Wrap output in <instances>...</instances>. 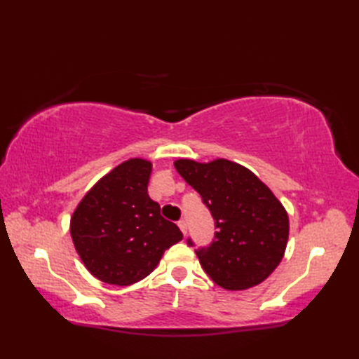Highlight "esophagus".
<instances>
[{"instance_id": "34e87169", "label": "esophagus", "mask_w": 359, "mask_h": 359, "mask_svg": "<svg viewBox=\"0 0 359 359\" xmlns=\"http://www.w3.org/2000/svg\"><path fill=\"white\" fill-rule=\"evenodd\" d=\"M177 225H179V228H180V230H182V233H184V234H187V230H188V226H187V222H185V220H184V219H182V220H179V222H177Z\"/></svg>"}]
</instances>
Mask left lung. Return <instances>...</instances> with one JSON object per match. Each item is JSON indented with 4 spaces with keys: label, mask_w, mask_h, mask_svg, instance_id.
<instances>
[{
    "label": "left lung",
    "mask_w": 359,
    "mask_h": 359,
    "mask_svg": "<svg viewBox=\"0 0 359 359\" xmlns=\"http://www.w3.org/2000/svg\"><path fill=\"white\" fill-rule=\"evenodd\" d=\"M174 166L215 219V238L196 250L205 273L226 290L261 284L285 253L288 216L282 203L253 172L230 160L180 158ZM187 243L194 247L191 239Z\"/></svg>",
    "instance_id": "8db88e82"
}]
</instances>
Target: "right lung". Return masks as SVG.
Instances as JSON below:
<instances>
[{"mask_svg":"<svg viewBox=\"0 0 359 359\" xmlns=\"http://www.w3.org/2000/svg\"><path fill=\"white\" fill-rule=\"evenodd\" d=\"M151 168L143 158L116 166L83 197L71 219L75 250L106 284L125 287L147 278L165 250L184 238L148 196Z\"/></svg>","mask_w":359,"mask_h":359,"instance_id":"obj_1","label":"right lung"}]
</instances>
